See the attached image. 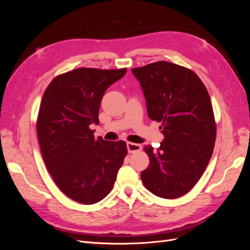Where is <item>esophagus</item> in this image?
<instances>
[{
    "label": "esophagus",
    "mask_w": 250,
    "mask_h": 250,
    "mask_svg": "<svg viewBox=\"0 0 250 250\" xmlns=\"http://www.w3.org/2000/svg\"><path fill=\"white\" fill-rule=\"evenodd\" d=\"M127 150H128V152H129V153H134V152H138V151H141L142 146L140 145V144L128 142L127 143Z\"/></svg>",
    "instance_id": "1"
}]
</instances>
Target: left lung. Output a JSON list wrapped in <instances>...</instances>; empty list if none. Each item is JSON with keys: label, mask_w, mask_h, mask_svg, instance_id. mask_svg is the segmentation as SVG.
<instances>
[{"label": "left lung", "mask_w": 250, "mask_h": 250, "mask_svg": "<svg viewBox=\"0 0 250 250\" xmlns=\"http://www.w3.org/2000/svg\"><path fill=\"white\" fill-rule=\"evenodd\" d=\"M131 71L165 137L157 150L144 147L150 164L142 183L158 197L178 198L198 183L213 154L216 122L208 89L193 71L168 62Z\"/></svg>", "instance_id": "obj_1"}]
</instances>
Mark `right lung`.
<instances>
[{
    "label": "right lung",
    "instance_id": "1",
    "mask_svg": "<svg viewBox=\"0 0 250 250\" xmlns=\"http://www.w3.org/2000/svg\"><path fill=\"white\" fill-rule=\"evenodd\" d=\"M127 69L79 67L51 81L36 121L42 155L53 180L67 197L94 204L106 197L127 154L124 141L96 139L99 108L109 85Z\"/></svg>",
    "mask_w": 250,
    "mask_h": 250
}]
</instances>
